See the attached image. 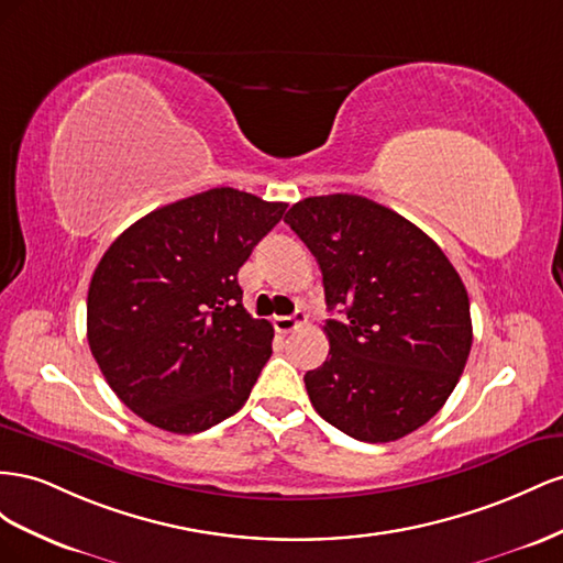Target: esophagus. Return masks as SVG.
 Here are the masks:
<instances>
[{"instance_id":"esophagus-1","label":"esophagus","mask_w":563,"mask_h":563,"mask_svg":"<svg viewBox=\"0 0 563 563\" xmlns=\"http://www.w3.org/2000/svg\"><path fill=\"white\" fill-rule=\"evenodd\" d=\"M307 318H309L307 311L297 309L292 316H276V318H273V328H276L283 334H287V332H292L295 328H299L301 323H307Z\"/></svg>"}]
</instances>
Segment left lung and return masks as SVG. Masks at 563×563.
Here are the masks:
<instances>
[{
  "mask_svg": "<svg viewBox=\"0 0 563 563\" xmlns=\"http://www.w3.org/2000/svg\"><path fill=\"white\" fill-rule=\"evenodd\" d=\"M285 223L323 273L328 361L303 375L316 412L346 437L389 443L437 415L472 349L470 297L433 240L384 205L334 192Z\"/></svg>",
  "mask_w": 563,
  "mask_h": 563,
  "instance_id": "left-lung-1",
  "label": "left lung"
}]
</instances>
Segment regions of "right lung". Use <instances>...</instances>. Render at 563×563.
<instances>
[{"label": "right lung", "instance_id": "add662e5", "mask_svg": "<svg viewBox=\"0 0 563 563\" xmlns=\"http://www.w3.org/2000/svg\"><path fill=\"white\" fill-rule=\"evenodd\" d=\"M285 207L212 188L159 207L106 250L89 285L87 340L141 420L198 433L245 406L273 325L245 311L238 268Z\"/></svg>", "mask_w": 563, "mask_h": 563}]
</instances>
